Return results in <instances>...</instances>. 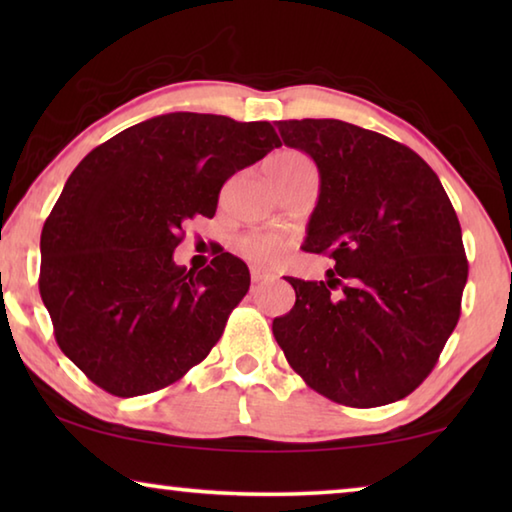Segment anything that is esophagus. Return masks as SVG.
<instances>
[{"label":"esophagus","instance_id":"1","mask_svg":"<svg viewBox=\"0 0 512 512\" xmlns=\"http://www.w3.org/2000/svg\"><path fill=\"white\" fill-rule=\"evenodd\" d=\"M250 277H253V282L257 284V282L268 280V277H273V275L268 271H262V268H253V271H250Z\"/></svg>","mask_w":512,"mask_h":512}]
</instances>
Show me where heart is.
Listing matches in <instances>:
<instances>
[{
  "instance_id": "obj_1",
  "label": "heart",
  "mask_w": 512,
  "mask_h": 512,
  "mask_svg": "<svg viewBox=\"0 0 512 512\" xmlns=\"http://www.w3.org/2000/svg\"><path fill=\"white\" fill-rule=\"evenodd\" d=\"M300 164H309L305 155L298 151H280L268 158L264 169H291L300 167ZM239 255L248 259L250 264L255 266H273L280 262V259L287 255L289 250V239L277 230H266V232H248V235L239 237L237 241Z\"/></svg>"
}]
</instances>
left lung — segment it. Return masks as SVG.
I'll use <instances>...</instances> for the list:
<instances>
[{"mask_svg":"<svg viewBox=\"0 0 512 512\" xmlns=\"http://www.w3.org/2000/svg\"><path fill=\"white\" fill-rule=\"evenodd\" d=\"M311 155L318 205L302 250L327 280L289 277L296 305L273 320L289 366L316 393L372 409L413 393L461 316V223L433 169L409 146L339 119L277 121Z\"/></svg>","mask_w":512,"mask_h":512,"instance_id":"1","label":"left lung"}]
</instances>
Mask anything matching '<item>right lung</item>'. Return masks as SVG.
Returning a JSON list of instances; mask_svg holds the SVG:
<instances>
[{"label":"right lung","instance_id":"right-lung-1","mask_svg":"<svg viewBox=\"0 0 512 512\" xmlns=\"http://www.w3.org/2000/svg\"><path fill=\"white\" fill-rule=\"evenodd\" d=\"M282 146L268 121L171 112L90 151L40 237V296L65 357L117 397L167 388L201 363L248 293L239 257L203 271L173 250L212 219L225 180Z\"/></svg>","mask_w":512,"mask_h":512}]
</instances>
